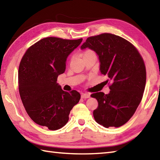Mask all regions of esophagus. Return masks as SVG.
<instances>
[{
	"label": "esophagus",
	"mask_w": 160,
	"mask_h": 160,
	"mask_svg": "<svg viewBox=\"0 0 160 160\" xmlns=\"http://www.w3.org/2000/svg\"><path fill=\"white\" fill-rule=\"evenodd\" d=\"M90 97V94L88 93H82L81 94V98H89Z\"/></svg>",
	"instance_id": "esophagus-1"
}]
</instances>
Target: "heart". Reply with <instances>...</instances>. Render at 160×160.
<instances>
[{
	"instance_id": "1",
	"label": "heart",
	"mask_w": 160,
	"mask_h": 160,
	"mask_svg": "<svg viewBox=\"0 0 160 160\" xmlns=\"http://www.w3.org/2000/svg\"><path fill=\"white\" fill-rule=\"evenodd\" d=\"M94 54V52H93L92 51H91V50H87V51H86L85 52H84L83 54V58H86L87 57V56H89V55H93Z\"/></svg>"
}]
</instances>
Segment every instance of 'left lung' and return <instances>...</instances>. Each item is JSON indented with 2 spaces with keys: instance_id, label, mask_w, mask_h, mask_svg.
<instances>
[{
  "instance_id": "1",
  "label": "left lung",
  "mask_w": 160,
  "mask_h": 160,
  "mask_svg": "<svg viewBox=\"0 0 160 160\" xmlns=\"http://www.w3.org/2000/svg\"><path fill=\"white\" fill-rule=\"evenodd\" d=\"M86 48L96 53L100 71L111 82L108 94L91 95L98 102L93 112L94 119L105 128L123 126L134 114L145 89L146 71L142 56L132 43L109 33L87 38L80 47Z\"/></svg>"
}]
</instances>
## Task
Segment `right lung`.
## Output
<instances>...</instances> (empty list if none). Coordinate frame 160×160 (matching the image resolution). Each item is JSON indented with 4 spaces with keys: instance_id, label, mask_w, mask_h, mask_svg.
Here are the masks:
<instances>
[{
    "instance_id": "1",
    "label": "right lung",
    "mask_w": 160,
    "mask_h": 160,
    "mask_svg": "<svg viewBox=\"0 0 160 160\" xmlns=\"http://www.w3.org/2000/svg\"><path fill=\"white\" fill-rule=\"evenodd\" d=\"M82 39L46 37L27 50L18 68V89L28 114L34 123L56 130L64 126L79 102L77 91L64 92L57 83L64 73L68 56Z\"/></svg>"
}]
</instances>
